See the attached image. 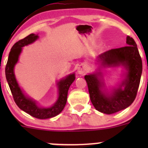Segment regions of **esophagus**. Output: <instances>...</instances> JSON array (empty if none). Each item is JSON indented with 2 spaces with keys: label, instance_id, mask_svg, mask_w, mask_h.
Returning a JSON list of instances; mask_svg holds the SVG:
<instances>
[{
  "label": "esophagus",
  "instance_id": "1",
  "mask_svg": "<svg viewBox=\"0 0 148 148\" xmlns=\"http://www.w3.org/2000/svg\"><path fill=\"white\" fill-rule=\"evenodd\" d=\"M86 69L84 67V66L80 65L79 67L78 68V73L79 74H84L85 72H86Z\"/></svg>",
  "mask_w": 148,
  "mask_h": 148
}]
</instances>
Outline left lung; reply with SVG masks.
<instances>
[{"label": "left lung", "instance_id": "8db88e82", "mask_svg": "<svg viewBox=\"0 0 148 148\" xmlns=\"http://www.w3.org/2000/svg\"><path fill=\"white\" fill-rule=\"evenodd\" d=\"M126 43L127 46L107 51L98 56V61L103 66L123 65L126 67L127 73L122 83L125 86L123 89L119 87L114 89L112 95H107L102 91L103 83L98 77L99 74H89L84 77L91 102L97 110L104 114H113L127 108L137 96L143 63L135 40L127 36Z\"/></svg>", "mask_w": 148, "mask_h": 148}]
</instances>
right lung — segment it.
<instances>
[{"label": "right lung", "instance_id": "right-lung-1", "mask_svg": "<svg viewBox=\"0 0 148 148\" xmlns=\"http://www.w3.org/2000/svg\"><path fill=\"white\" fill-rule=\"evenodd\" d=\"M38 37L37 34H31L23 39L19 40L10 49L8 62L5 66V77L9 85L13 99L18 107L32 117L44 120L55 117L64 108L67 100L68 90L70 85L75 79V75L74 74H70L58 83L59 98L56 102L49 108H42L38 107L34 101L26 97L23 95L15 78L13 68L15 64L17 63L18 56L21 52L22 47L35 41Z\"/></svg>", "mask_w": 148, "mask_h": 148}]
</instances>
